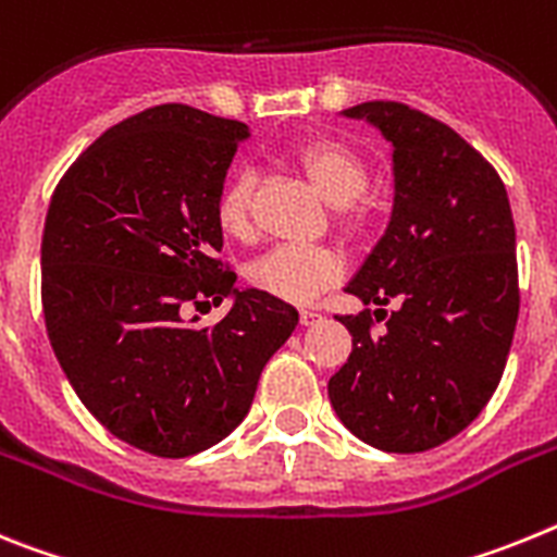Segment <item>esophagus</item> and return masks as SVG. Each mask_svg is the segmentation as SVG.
Returning a JSON list of instances; mask_svg holds the SVG:
<instances>
[{
  "mask_svg": "<svg viewBox=\"0 0 557 557\" xmlns=\"http://www.w3.org/2000/svg\"><path fill=\"white\" fill-rule=\"evenodd\" d=\"M319 319H322V313L313 311V308H302V311H299V322H302V325H313Z\"/></svg>",
  "mask_w": 557,
  "mask_h": 557,
  "instance_id": "obj_1",
  "label": "esophagus"
}]
</instances>
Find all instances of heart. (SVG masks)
Segmentation results:
<instances>
[{"label":"heart","instance_id":"obj_1","mask_svg":"<svg viewBox=\"0 0 557 557\" xmlns=\"http://www.w3.org/2000/svg\"><path fill=\"white\" fill-rule=\"evenodd\" d=\"M297 162L322 196L333 205L336 224L345 232H361L370 221L364 190L370 185L367 162L338 139H311L299 145ZM255 178L232 176L215 198V224L230 240L246 244L255 235L251 219ZM345 274V260L331 246H277L249 265V283L285 302H311Z\"/></svg>","mask_w":557,"mask_h":557}]
</instances>
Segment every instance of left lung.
<instances>
[{"mask_svg": "<svg viewBox=\"0 0 557 557\" xmlns=\"http://www.w3.org/2000/svg\"><path fill=\"white\" fill-rule=\"evenodd\" d=\"M393 145L389 226L345 292L370 311L336 317L352 350L327 381L338 420L381 451H429L485 409L519 319L516 226L499 173L446 123L395 100L342 111ZM396 302L385 317L383 306Z\"/></svg>", "mask_w": 557, "mask_h": 557, "instance_id": "left-lung-1", "label": "left lung"}]
</instances>
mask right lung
Masks as SVG:
<instances>
[{
    "instance_id": "add662e5",
    "label": "right lung",
    "mask_w": 557,
    "mask_h": 557,
    "mask_svg": "<svg viewBox=\"0 0 557 557\" xmlns=\"http://www.w3.org/2000/svg\"><path fill=\"white\" fill-rule=\"evenodd\" d=\"M246 137L238 120L153 106L95 139L50 198L41 306L58 364L114 437L157 457L221 443L299 322L215 258V198ZM230 296L198 329L189 311Z\"/></svg>"
}]
</instances>
